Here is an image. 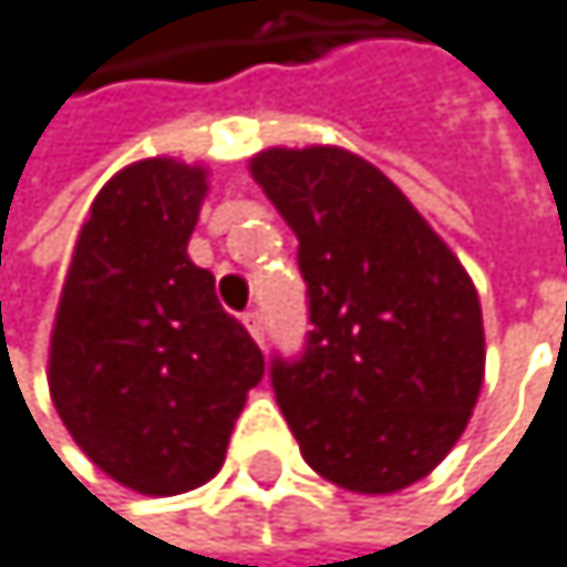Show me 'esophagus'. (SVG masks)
I'll use <instances>...</instances> for the list:
<instances>
[{
  "label": "esophagus",
  "mask_w": 567,
  "mask_h": 567,
  "mask_svg": "<svg viewBox=\"0 0 567 567\" xmlns=\"http://www.w3.org/2000/svg\"><path fill=\"white\" fill-rule=\"evenodd\" d=\"M246 328H249V334H252V339L262 346V334H267V318H262V311L259 308H252V311H246Z\"/></svg>",
  "instance_id": "34e87169"
}]
</instances>
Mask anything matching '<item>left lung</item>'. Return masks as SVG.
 <instances>
[{
    "label": "left lung",
    "instance_id": "left-lung-1",
    "mask_svg": "<svg viewBox=\"0 0 567 567\" xmlns=\"http://www.w3.org/2000/svg\"><path fill=\"white\" fill-rule=\"evenodd\" d=\"M297 236L311 331L270 383L305 462L352 493H396L452 452L486 342L468 274L362 156L308 146L249 164Z\"/></svg>",
    "mask_w": 567,
    "mask_h": 567
}]
</instances>
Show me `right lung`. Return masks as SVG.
<instances>
[{
  "label": "right lung",
  "instance_id": "add662e5",
  "mask_svg": "<svg viewBox=\"0 0 567 567\" xmlns=\"http://www.w3.org/2000/svg\"><path fill=\"white\" fill-rule=\"evenodd\" d=\"M205 171L167 156L118 171L92 205L50 334V396L115 483L174 496L208 483L262 380V352L187 259Z\"/></svg>",
  "mask_w": 567,
  "mask_h": 567
}]
</instances>
